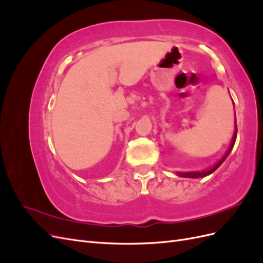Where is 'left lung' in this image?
Masks as SVG:
<instances>
[{
  "mask_svg": "<svg viewBox=\"0 0 263 263\" xmlns=\"http://www.w3.org/2000/svg\"><path fill=\"white\" fill-rule=\"evenodd\" d=\"M236 138H237V124H236V114H235V132H234V135H233V139H232V142H230V145L227 149V151L225 153V155L222 156L219 160L217 162H215L212 166H210L209 169H205V170H202V171H187V172H177V176L178 177H181V178H190V179H198V178H205L210 176V174H212L215 170H216L218 166L225 161V159L229 156V154L232 153V150L234 148V145H235V141H236Z\"/></svg>",
  "mask_w": 263,
  "mask_h": 263,
  "instance_id": "8db88e82",
  "label": "left lung"
}]
</instances>
